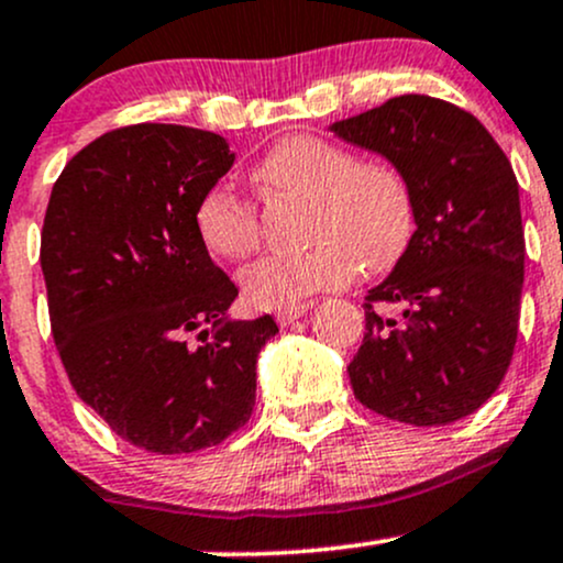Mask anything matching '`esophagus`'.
Segmentation results:
<instances>
[{
	"label": "esophagus",
	"mask_w": 563,
	"mask_h": 563,
	"mask_svg": "<svg viewBox=\"0 0 563 563\" xmlns=\"http://www.w3.org/2000/svg\"><path fill=\"white\" fill-rule=\"evenodd\" d=\"M308 308H311V303H292V306H284L276 311V322L282 324V328H287L289 322H295V319H300L303 313H308Z\"/></svg>",
	"instance_id": "34e87169"
}]
</instances>
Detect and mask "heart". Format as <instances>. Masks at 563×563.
Listing matches in <instances>:
<instances>
[{
	"mask_svg": "<svg viewBox=\"0 0 563 563\" xmlns=\"http://www.w3.org/2000/svg\"><path fill=\"white\" fill-rule=\"evenodd\" d=\"M271 196L303 198V235L295 255H268L241 274L244 298L257 308H284L346 284L362 268L384 274L408 252L416 201L400 168L360 161L328 139L295 134L276 142L252 168ZM196 231L209 252L239 263L260 246L255 203L228 187H211L196 207Z\"/></svg>",
	"mask_w": 563,
	"mask_h": 563,
	"instance_id": "b5f03b06",
	"label": "heart"
}]
</instances>
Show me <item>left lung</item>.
Here are the masks:
<instances>
[{
	"mask_svg": "<svg viewBox=\"0 0 563 563\" xmlns=\"http://www.w3.org/2000/svg\"><path fill=\"white\" fill-rule=\"evenodd\" d=\"M332 131L395 163L416 201L408 252L362 303L354 397L402 424L464 419L499 389L518 341L526 241L510 161L481 120L421 93Z\"/></svg>",
	"mask_w": 563,
	"mask_h": 563,
	"instance_id": "1",
	"label": "left lung"
}]
</instances>
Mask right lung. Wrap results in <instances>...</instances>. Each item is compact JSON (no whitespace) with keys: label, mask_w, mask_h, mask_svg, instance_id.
Returning a JSON list of instances; mask_svg holds the SVG:
<instances>
[{"label":"right lung","mask_w":563,"mask_h":563,"mask_svg":"<svg viewBox=\"0 0 563 563\" xmlns=\"http://www.w3.org/2000/svg\"><path fill=\"white\" fill-rule=\"evenodd\" d=\"M220 134L136 123L93 139L47 201L40 263L64 371L114 434L150 453L222 443L255 408L274 317L228 322L239 287L196 207L233 166Z\"/></svg>","instance_id":"obj_1"}]
</instances>
